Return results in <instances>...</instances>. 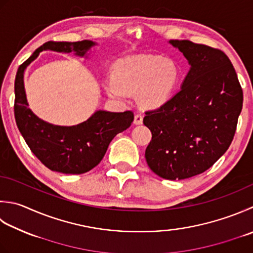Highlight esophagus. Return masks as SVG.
I'll use <instances>...</instances> for the list:
<instances>
[{"label":"esophagus","instance_id":"1","mask_svg":"<svg viewBox=\"0 0 253 253\" xmlns=\"http://www.w3.org/2000/svg\"><path fill=\"white\" fill-rule=\"evenodd\" d=\"M142 120H143V117H142L141 114H137V115H135V120H133V124H135V125H141Z\"/></svg>","mask_w":253,"mask_h":253}]
</instances>
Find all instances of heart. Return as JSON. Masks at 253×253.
Instances as JSON below:
<instances>
[{"instance_id":"heart-1","label":"heart","mask_w":253,"mask_h":253,"mask_svg":"<svg viewBox=\"0 0 253 253\" xmlns=\"http://www.w3.org/2000/svg\"><path fill=\"white\" fill-rule=\"evenodd\" d=\"M179 82V69L170 59L159 56H129L116 61L113 76L103 87L108 96L125 100L136 93L143 108L155 110L169 102Z\"/></svg>"}]
</instances>
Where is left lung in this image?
<instances>
[{
	"mask_svg": "<svg viewBox=\"0 0 253 253\" xmlns=\"http://www.w3.org/2000/svg\"><path fill=\"white\" fill-rule=\"evenodd\" d=\"M191 66L181 90L165 105L146 112L152 138L146 149L150 169L163 179L201 174L234 139L244 94L229 58L219 49L170 41Z\"/></svg>",
	"mask_w": 253,
	"mask_h": 253,
	"instance_id": "left-lung-1",
	"label": "left lung"
}]
</instances>
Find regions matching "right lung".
I'll list each match as a JSON object with an SVG mask.
<instances>
[{
    "label": "right lung",
    "instance_id": "right-lung-1",
    "mask_svg": "<svg viewBox=\"0 0 253 253\" xmlns=\"http://www.w3.org/2000/svg\"><path fill=\"white\" fill-rule=\"evenodd\" d=\"M96 42H48L39 47L21 64L15 78V121L33 153L51 171L64 174H81L92 170L103 159L110 142L117 133L130 127L133 114L130 111L113 113L98 110L85 122L74 126H58L35 115L28 107L24 87V72L42 50L74 52L86 57Z\"/></svg>",
    "mask_w": 253,
    "mask_h": 253
}]
</instances>
